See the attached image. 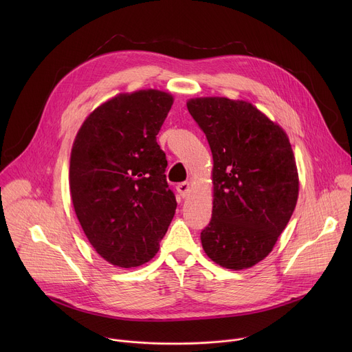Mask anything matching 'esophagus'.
<instances>
[{
  "label": "esophagus",
  "mask_w": 352,
  "mask_h": 352,
  "mask_svg": "<svg viewBox=\"0 0 352 352\" xmlns=\"http://www.w3.org/2000/svg\"><path fill=\"white\" fill-rule=\"evenodd\" d=\"M177 190L182 197H185L190 190V184L189 182H181V184L177 185Z\"/></svg>",
  "instance_id": "34e87169"
}]
</instances>
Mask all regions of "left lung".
Returning a JSON list of instances; mask_svg holds the SVG:
<instances>
[{"instance_id":"8db88e82","label":"left lung","mask_w":352,"mask_h":352,"mask_svg":"<svg viewBox=\"0 0 352 352\" xmlns=\"http://www.w3.org/2000/svg\"><path fill=\"white\" fill-rule=\"evenodd\" d=\"M213 155L212 220L200 232L206 255L241 270L263 261L288 224L298 173L285 132L256 107L226 97L186 103Z\"/></svg>"}]
</instances>
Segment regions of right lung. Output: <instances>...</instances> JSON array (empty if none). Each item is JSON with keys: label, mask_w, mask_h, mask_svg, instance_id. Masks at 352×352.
<instances>
[{"label": "right lung", "mask_w": 352, "mask_h": 352, "mask_svg": "<svg viewBox=\"0 0 352 352\" xmlns=\"http://www.w3.org/2000/svg\"><path fill=\"white\" fill-rule=\"evenodd\" d=\"M173 106L160 90L120 94L80 126L69 164L76 217L96 252L114 266L152 259L175 214L157 133Z\"/></svg>", "instance_id": "1"}]
</instances>
